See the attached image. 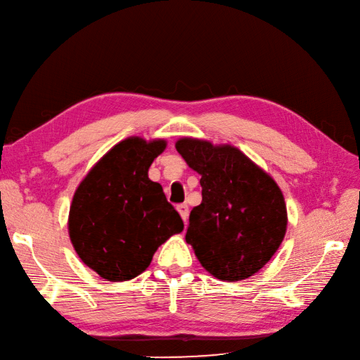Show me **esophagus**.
Listing matches in <instances>:
<instances>
[{
    "instance_id": "34e87169",
    "label": "esophagus",
    "mask_w": 360,
    "mask_h": 360,
    "mask_svg": "<svg viewBox=\"0 0 360 360\" xmlns=\"http://www.w3.org/2000/svg\"><path fill=\"white\" fill-rule=\"evenodd\" d=\"M177 210H179V214H180V217H181V220L185 221V224L188 223V215H189V207H188V205H179L177 206Z\"/></svg>"
}]
</instances>
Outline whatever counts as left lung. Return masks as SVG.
<instances>
[{
	"instance_id": "8db88e82",
	"label": "left lung",
	"mask_w": 360,
	"mask_h": 360,
	"mask_svg": "<svg viewBox=\"0 0 360 360\" xmlns=\"http://www.w3.org/2000/svg\"><path fill=\"white\" fill-rule=\"evenodd\" d=\"M177 151L201 179L186 243L210 275L241 281L264 267L287 227L283 192L267 172L231 145L180 139Z\"/></svg>"
}]
</instances>
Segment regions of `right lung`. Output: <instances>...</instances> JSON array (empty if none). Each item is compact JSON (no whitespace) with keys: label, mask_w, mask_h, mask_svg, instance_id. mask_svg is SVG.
<instances>
[{"label":"right lung","mask_w":360,"mask_h":360,"mask_svg":"<svg viewBox=\"0 0 360 360\" xmlns=\"http://www.w3.org/2000/svg\"><path fill=\"white\" fill-rule=\"evenodd\" d=\"M165 140H122L93 166L76 189L68 233L84 264L112 283L150 266L159 246L183 231V220L148 169Z\"/></svg>","instance_id":"1"}]
</instances>
